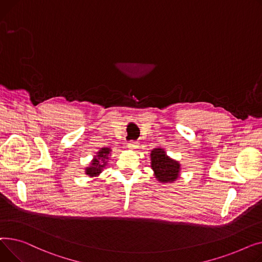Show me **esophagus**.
Wrapping results in <instances>:
<instances>
[{
  "label": "esophagus",
  "instance_id": "34e87169",
  "mask_svg": "<svg viewBox=\"0 0 262 262\" xmlns=\"http://www.w3.org/2000/svg\"><path fill=\"white\" fill-rule=\"evenodd\" d=\"M127 147H128L130 150H135V149H137V147H138V144H137L136 142H133V141H131V142H129V143L127 144Z\"/></svg>",
  "mask_w": 262,
  "mask_h": 262
}]
</instances>
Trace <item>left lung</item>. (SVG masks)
Masks as SVG:
<instances>
[{
  "label": "left lung",
  "mask_w": 262,
  "mask_h": 262,
  "mask_svg": "<svg viewBox=\"0 0 262 262\" xmlns=\"http://www.w3.org/2000/svg\"><path fill=\"white\" fill-rule=\"evenodd\" d=\"M151 168L160 183H173L179 179L181 164L167 156L163 148H155L151 151Z\"/></svg>",
  "instance_id": "8db88e82"
}]
</instances>
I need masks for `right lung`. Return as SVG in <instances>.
I'll list each match as a JSON object with an SVG mask.
<instances>
[{
  "label": "right lung",
  "mask_w": 262,
  "mask_h": 262,
  "mask_svg": "<svg viewBox=\"0 0 262 262\" xmlns=\"http://www.w3.org/2000/svg\"><path fill=\"white\" fill-rule=\"evenodd\" d=\"M111 151V148H100L97 155L94 156L93 160L91 161L90 166L85 168V174L90 178H98L99 174L102 172V169L106 166Z\"/></svg>",
  "instance_id": "right-lung-1"
}]
</instances>
